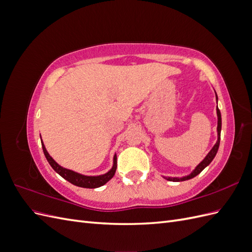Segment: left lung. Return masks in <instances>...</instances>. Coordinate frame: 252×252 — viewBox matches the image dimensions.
Segmentation results:
<instances>
[{
	"label": "left lung",
	"mask_w": 252,
	"mask_h": 252,
	"mask_svg": "<svg viewBox=\"0 0 252 252\" xmlns=\"http://www.w3.org/2000/svg\"><path fill=\"white\" fill-rule=\"evenodd\" d=\"M216 98H217V103H218V95H217V93H216ZM217 116H218V127H217V132H218V140H217V143L215 144V146H213L211 148V150L208 152V155L206 156L203 161L197 164L195 166V168L190 172L189 174L185 175V177H182V178H179V177H165V175H163V178L167 181H171V182H183V181H187V180H190L192 179L194 177H196L197 174L201 173L206 167H207L211 162L212 159L215 158L217 152H218V149H219V146H220V129H222V117H220V109L218 108L217 106Z\"/></svg>",
	"instance_id": "obj_1"
}]
</instances>
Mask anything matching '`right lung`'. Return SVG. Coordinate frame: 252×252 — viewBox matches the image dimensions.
<instances>
[{
  "mask_svg": "<svg viewBox=\"0 0 252 252\" xmlns=\"http://www.w3.org/2000/svg\"><path fill=\"white\" fill-rule=\"evenodd\" d=\"M42 148H43L45 157H46L47 161L53 168V170H55L57 173H59L63 179H65L66 181L71 183V184H73L75 186L83 187V188L101 187L113 178V175H114V173H116V170H117V155L113 156V164H112V167L109 171H107L104 174H101V175H84L79 172H75L73 170L64 168V167L59 165L48 154V151L46 150V148H45V145H44L43 141H42Z\"/></svg>",
  "mask_w": 252,
  "mask_h": 252,
  "instance_id": "obj_1",
  "label": "right lung"
}]
</instances>
